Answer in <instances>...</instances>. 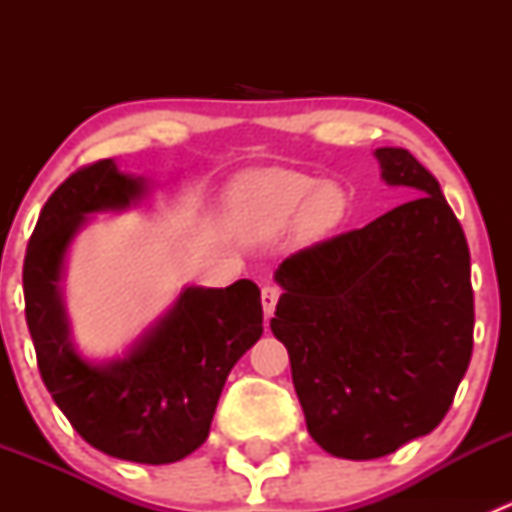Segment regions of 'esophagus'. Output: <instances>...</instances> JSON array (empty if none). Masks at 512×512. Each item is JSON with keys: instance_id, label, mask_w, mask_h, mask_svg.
<instances>
[{"instance_id": "34e87169", "label": "esophagus", "mask_w": 512, "mask_h": 512, "mask_svg": "<svg viewBox=\"0 0 512 512\" xmlns=\"http://www.w3.org/2000/svg\"><path fill=\"white\" fill-rule=\"evenodd\" d=\"M282 289L277 285H265L262 287V309H265L267 317H272V312H275L277 307V299H280Z\"/></svg>"}]
</instances>
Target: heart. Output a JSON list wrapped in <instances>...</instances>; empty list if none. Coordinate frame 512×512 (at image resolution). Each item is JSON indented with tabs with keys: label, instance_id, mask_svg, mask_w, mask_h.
<instances>
[{
	"label": "heart",
	"instance_id": "obj_1",
	"mask_svg": "<svg viewBox=\"0 0 512 512\" xmlns=\"http://www.w3.org/2000/svg\"><path fill=\"white\" fill-rule=\"evenodd\" d=\"M302 211L309 232H324L342 218L344 195L337 185H319L307 175L272 170L240 180L230 193L232 223L245 237H272L282 232Z\"/></svg>",
	"mask_w": 512,
	"mask_h": 512
}]
</instances>
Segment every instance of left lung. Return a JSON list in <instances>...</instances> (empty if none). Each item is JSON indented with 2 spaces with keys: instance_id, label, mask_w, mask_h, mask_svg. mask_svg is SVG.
Masks as SVG:
<instances>
[{
  "instance_id": "left-lung-1",
  "label": "left lung",
  "mask_w": 512,
  "mask_h": 512,
  "mask_svg": "<svg viewBox=\"0 0 512 512\" xmlns=\"http://www.w3.org/2000/svg\"><path fill=\"white\" fill-rule=\"evenodd\" d=\"M386 185L416 198L294 252L272 334L289 352L307 431L371 461L431 433L473 352L471 252L438 180L406 148H376Z\"/></svg>"
}]
</instances>
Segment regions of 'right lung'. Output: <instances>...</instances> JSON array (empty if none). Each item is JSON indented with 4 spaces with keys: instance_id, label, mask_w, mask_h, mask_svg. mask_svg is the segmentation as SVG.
I'll return each mask as SVG.
<instances>
[{
    "instance_id": "add662e5",
    "label": "right lung",
    "mask_w": 512,
    "mask_h": 512,
    "mask_svg": "<svg viewBox=\"0 0 512 512\" xmlns=\"http://www.w3.org/2000/svg\"><path fill=\"white\" fill-rule=\"evenodd\" d=\"M151 193L113 158L76 170L46 200L24 257V304L41 379L86 443L121 461L163 466L205 443L232 366L262 337L260 289L185 287L126 354L91 361L71 342L61 280L89 215L121 213Z\"/></svg>"
}]
</instances>
